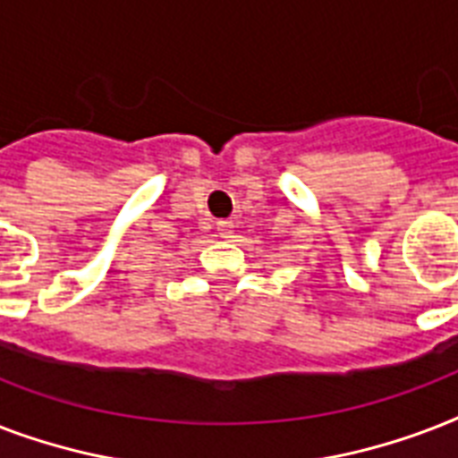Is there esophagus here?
Here are the masks:
<instances>
[{
	"label": "esophagus",
	"instance_id": "1",
	"mask_svg": "<svg viewBox=\"0 0 458 458\" xmlns=\"http://www.w3.org/2000/svg\"><path fill=\"white\" fill-rule=\"evenodd\" d=\"M218 230H221V237L223 240H233V223L230 221H221L218 223Z\"/></svg>",
	"mask_w": 458,
	"mask_h": 458
}]
</instances>
